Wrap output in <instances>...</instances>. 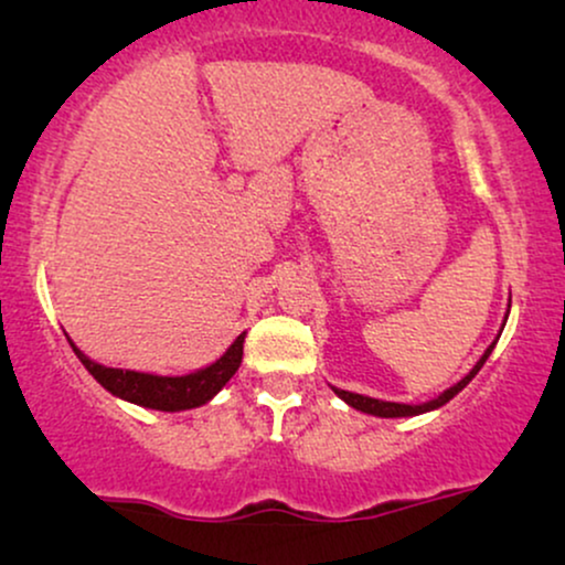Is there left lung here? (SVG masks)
<instances>
[{
	"instance_id": "1",
	"label": "left lung",
	"mask_w": 565,
	"mask_h": 565,
	"mask_svg": "<svg viewBox=\"0 0 565 565\" xmlns=\"http://www.w3.org/2000/svg\"><path fill=\"white\" fill-rule=\"evenodd\" d=\"M494 344H498V342H492V344H489L484 355L479 358V363L473 365L471 373H468L466 379H460V382L455 384V386H450V390H447V392H441L437 399H431V403H424V405H403V403H384V399L363 397V394H355V392H344V390H334V392L339 394V397L344 399V403L355 407V411L371 413V416H382V418H403V416H418V413H426V411H437V407H441V405H445V403H450V399L455 397V394H458L460 390H463V386H466L468 382H471L473 376H477V373L481 371V365L487 363L489 352L494 350Z\"/></svg>"
}]
</instances>
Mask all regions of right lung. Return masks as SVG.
I'll use <instances>...</instances> for the list:
<instances>
[{
  "instance_id": "add662e5",
  "label": "right lung",
  "mask_w": 565,
  "mask_h": 565,
  "mask_svg": "<svg viewBox=\"0 0 565 565\" xmlns=\"http://www.w3.org/2000/svg\"><path fill=\"white\" fill-rule=\"evenodd\" d=\"M71 342V339H67ZM73 344V342H71ZM242 350H244V334L236 337V342L226 350V355L217 358L207 369L189 373V376H154V373H139V371H124V369H107V365L94 363L73 344L81 363L92 373L97 382L113 392L115 397L128 399V403L152 407V411H189V407L205 405L213 399L217 392L226 386V382L239 371L242 365Z\"/></svg>"
}]
</instances>
